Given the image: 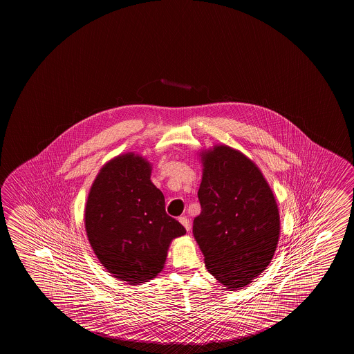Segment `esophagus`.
I'll return each mask as SVG.
<instances>
[{
  "instance_id": "34e87169",
  "label": "esophagus",
  "mask_w": 354,
  "mask_h": 354,
  "mask_svg": "<svg viewBox=\"0 0 354 354\" xmlns=\"http://www.w3.org/2000/svg\"><path fill=\"white\" fill-rule=\"evenodd\" d=\"M179 222L183 225V226L185 227L186 231L189 232L190 230H192V225H190V221L187 220L186 217H179Z\"/></svg>"
}]
</instances>
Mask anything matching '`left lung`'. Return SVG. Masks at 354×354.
Returning a JSON list of instances; mask_svg holds the SVG:
<instances>
[{"label":"left lung","instance_id":"left-lung-1","mask_svg":"<svg viewBox=\"0 0 354 354\" xmlns=\"http://www.w3.org/2000/svg\"><path fill=\"white\" fill-rule=\"evenodd\" d=\"M201 214L192 232L209 274L241 289L267 269L278 245V205L254 162L227 145L203 157Z\"/></svg>","mask_w":354,"mask_h":354}]
</instances>
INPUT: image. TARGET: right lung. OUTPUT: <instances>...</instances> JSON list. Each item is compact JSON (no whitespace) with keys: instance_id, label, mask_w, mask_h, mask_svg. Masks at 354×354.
Wrapping results in <instances>:
<instances>
[{"instance_id":"1","label":"right lung","mask_w":354,"mask_h":354,"mask_svg":"<svg viewBox=\"0 0 354 354\" xmlns=\"http://www.w3.org/2000/svg\"><path fill=\"white\" fill-rule=\"evenodd\" d=\"M151 164L128 153L101 169L87 197V237L101 264L128 284L162 272L171 239L185 234L165 212L162 192L151 181Z\"/></svg>"}]
</instances>
